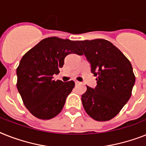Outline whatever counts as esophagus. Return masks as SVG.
<instances>
[{
    "instance_id": "1",
    "label": "esophagus",
    "mask_w": 146,
    "mask_h": 146,
    "mask_svg": "<svg viewBox=\"0 0 146 146\" xmlns=\"http://www.w3.org/2000/svg\"><path fill=\"white\" fill-rule=\"evenodd\" d=\"M74 83H75L76 85H78V84H80V82H79L78 80H74Z\"/></svg>"
}]
</instances>
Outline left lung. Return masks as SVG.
Masks as SVG:
<instances>
[{"mask_svg": "<svg viewBox=\"0 0 146 146\" xmlns=\"http://www.w3.org/2000/svg\"><path fill=\"white\" fill-rule=\"evenodd\" d=\"M91 63V72L98 76L95 89L86 86L81 96L86 113L99 121H109L128 102L135 83V75L128 59L110 42L96 38L77 41Z\"/></svg>", "mask_w": 146, "mask_h": 146, "instance_id": "8db88e82", "label": "left lung"}]
</instances>
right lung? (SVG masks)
Returning <instances> with one entry per match:
<instances>
[{
    "mask_svg": "<svg viewBox=\"0 0 146 146\" xmlns=\"http://www.w3.org/2000/svg\"><path fill=\"white\" fill-rule=\"evenodd\" d=\"M71 53L82 55L74 41L53 36L45 38L22 56L16 69L17 89L23 103L33 115L50 119L62 110L74 82L54 80Z\"/></svg>",
    "mask_w": 146,
    "mask_h": 146,
    "instance_id": "obj_1",
    "label": "right lung"
}]
</instances>
